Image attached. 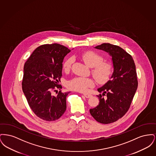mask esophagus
<instances>
[{
  "mask_svg": "<svg viewBox=\"0 0 156 156\" xmlns=\"http://www.w3.org/2000/svg\"><path fill=\"white\" fill-rule=\"evenodd\" d=\"M83 95L84 97L87 98H89L92 97V95L90 94H83Z\"/></svg>",
  "mask_w": 156,
  "mask_h": 156,
  "instance_id": "esophagus-1",
  "label": "esophagus"
}]
</instances>
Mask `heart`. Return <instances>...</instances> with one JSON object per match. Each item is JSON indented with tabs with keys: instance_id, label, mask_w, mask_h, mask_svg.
<instances>
[{
	"instance_id": "b5f03b06",
	"label": "heart",
	"mask_w": 156,
	"mask_h": 156,
	"mask_svg": "<svg viewBox=\"0 0 156 156\" xmlns=\"http://www.w3.org/2000/svg\"><path fill=\"white\" fill-rule=\"evenodd\" d=\"M81 58L88 67L93 68L92 74L98 83H104L108 81L112 73V66L109 62L103 61V57L94 51L84 52ZM73 62V58L66 59L63 64L64 69L66 71H69ZM94 85V82L90 78L75 77L68 82L67 87L78 92H85Z\"/></svg>"
}]
</instances>
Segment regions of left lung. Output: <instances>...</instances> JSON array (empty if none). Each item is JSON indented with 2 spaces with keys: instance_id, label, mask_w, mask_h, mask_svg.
I'll list each match as a JSON object with an SVG mask.
<instances>
[{
  "instance_id": "left-lung-1",
  "label": "left lung",
  "mask_w": 156,
  "mask_h": 156,
  "mask_svg": "<svg viewBox=\"0 0 156 156\" xmlns=\"http://www.w3.org/2000/svg\"><path fill=\"white\" fill-rule=\"evenodd\" d=\"M95 48L109 54L113 71L111 80L98 88L106 98L97 95L99 105L89 112L97 122L108 124L123 116L130 106L138 85L136 66L132 57L118 45L103 43Z\"/></svg>"
}]
</instances>
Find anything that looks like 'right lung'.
Wrapping results in <instances>:
<instances>
[{"instance_id":"right-lung-1","label":"right lung","mask_w":156,"mask_h":156,"mask_svg":"<svg viewBox=\"0 0 156 156\" xmlns=\"http://www.w3.org/2000/svg\"><path fill=\"white\" fill-rule=\"evenodd\" d=\"M70 51L66 47L57 43L42 45L24 64L23 93L31 110L46 121L59 119L66 110V98L70 92L59 90L55 96L53 91L62 88L58 83L62 76V62Z\"/></svg>"}]
</instances>
